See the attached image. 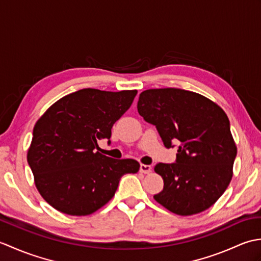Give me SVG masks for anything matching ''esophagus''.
Returning a JSON list of instances; mask_svg holds the SVG:
<instances>
[{
    "label": "esophagus",
    "instance_id": "34e87169",
    "mask_svg": "<svg viewBox=\"0 0 261 261\" xmlns=\"http://www.w3.org/2000/svg\"><path fill=\"white\" fill-rule=\"evenodd\" d=\"M151 166L150 165H143V164H141L140 165V171L141 173H143V174H149V173H151Z\"/></svg>",
    "mask_w": 261,
    "mask_h": 261
}]
</instances>
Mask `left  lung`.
Listing matches in <instances>:
<instances>
[{"mask_svg":"<svg viewBox=\"0 0 261 261\" xmlns=\"http://www.w3.org/2000/svg\"><path fill=\"white\" fill-rule=\"evenodd\" d=\"M138 112L156 125L164 145L178 141L175 164H157L164 190L153 198L175 214L203 212L218 201L233 176L237 146L222 108L180 88L143 91Z\"/></svg>","mask_w":261,"mask_h":261,"instance_id":"left-lung-1","label":"left lung"}]
</instances>
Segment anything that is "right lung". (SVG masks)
Here are the masks:
<instances>
[{
  "label": "right lung",
  "mask_w": 261,
  "mask_h": 261,
  "mask_svg": "<svg viewBox=\"0 0 261 261\" xmlns=\"http://www.w3.org/2000/svg\"><path fill=\"white\" fill-rule=\"evenodd\" d=\"M137 93L84 88L58 99L36 122L27 159L38 192L54 208L90 215L114 196L122 176L139 171L135 159L95 151Z\"/></svg>",
  "instance_id": "1"
}]
</instances>
